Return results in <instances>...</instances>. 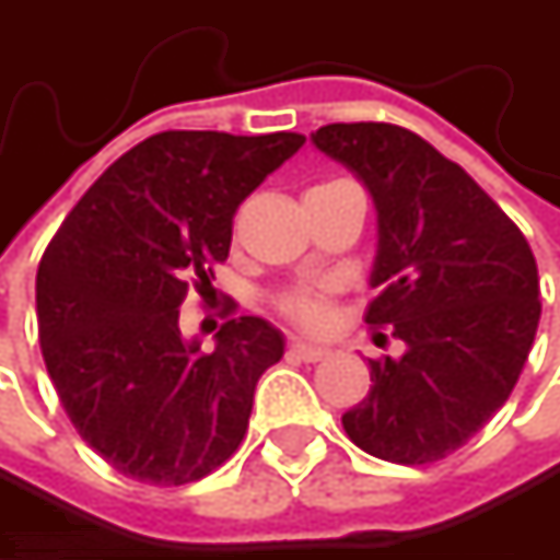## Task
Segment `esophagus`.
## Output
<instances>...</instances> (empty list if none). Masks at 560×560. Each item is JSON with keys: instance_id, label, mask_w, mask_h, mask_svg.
Returning <instances> with one entry per match:
<instances>
[{"instance_id": "34e87169", "label": "esophagus", "mask_w": 560, "mask_h": 560, "mask_svg": "<svg viewBox=\"0 0 560 560\" xmlns=\"http://www.w3.org/2000/svg\"><path fill=\"white\" fill-rule=\"evenodd\" d=\"M291 353L304 363H317V360H327L330 357V347H320V343H307V340H291Z\"/></svg>"}]
</instances>
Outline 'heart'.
I'll list each match as a JSON object with an SVG mask.
<instances>
[{
    "label": "heart",
    "instance_id": "1",
    "mask_svg": "<svg viewBox=\"0 0 560 560\" xmlns=\"http://www.w3.org/2000/svg\"><path fill=\"white\" fill-rule=\"evenodd\" d=\"M279 311L288 320H294L298 327H307V330H320L330 320V304L314 288H294V291L281 294Z\"/></svg>",
    "mask_w": 560,
    "mask_h": 560
}]
</instances>
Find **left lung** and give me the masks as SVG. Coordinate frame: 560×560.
<instances>
[{"mask_svg": "<svg viewBox=\"0 0 560 560\" xmlns=\"http://www.w3.org/2000/svg\"><path fill=\"white\" fill-rule=\"evenodd\" d=\"M311 142L373 197L370 284L380 294L366 324L405 343L398 360H370L373 386L343 415V431L380 460H441L518 383L541 317L535 256L490 194L421 136L389 122H334Z\"/></svg>", "mask_w": 560, "mask_h": 560, "instance_id": "left-lung-1", "label": "left lung"}]
</instances>
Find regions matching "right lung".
<instances>
[{"label": "right lung", "instance_id": "obj_1", "mask_svg": "<svg viewBox=\"0 0 560 560\" xmlns=\"http://www.w3.org/2000/svg\"><path fill=\"white\" fill-rule=\"evenodd\" d=\"M301 145L294 132H159L100 174L45 249V366L80 438L119 474L184 487L240 447L284 337L236 317L203 353L177 311L230 256L236 207Z\"/></svg>", "mask_w": 560, "mask_h": 560}]
</instances>
